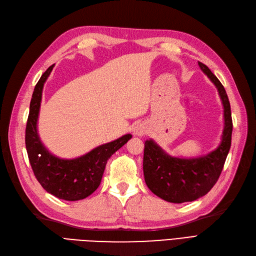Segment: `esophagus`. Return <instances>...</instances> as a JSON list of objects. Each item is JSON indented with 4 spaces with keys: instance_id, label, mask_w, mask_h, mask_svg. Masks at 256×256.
Instances as JSON below:
<instances>
[{
    "instance_id": "obj_1",
    "label": "esophagus",
    "mask_w": 256,
    "mask_h": 256,
    "mask_svg": "<svg viewBox=\"0 0 256 256\" xmlns=\"http://www.w3.org/2000/svg\"><path fill=\"white\" fill-rule=\"evenodd\" d=\"M146 127L143 125V124H138L134 129V134L136 136H144L146 134Z\"/></svg>"
}]
</instances>
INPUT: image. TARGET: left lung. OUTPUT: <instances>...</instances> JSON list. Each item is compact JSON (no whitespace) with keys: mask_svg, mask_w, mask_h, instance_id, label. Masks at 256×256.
Wrapping results in <instances>:
<instances>
[{"mask_svg":"<svg viewBox=\"0 0 256 256\" xmlns=\"http://www.w3.org/2000/svg\"><path fill=\"white\" fill-rule=\"evenodd\" d=\"M198 66L219 92L224 109V129L220 145L206 156L184 159L168 154L152 138L145 141L143 172L150 190L170 203L192 202L212 190L223 170L232 142L230 106L226 92L206 65Z\"/></svg>","mask_w":256,"mask_h":256,"instance_id":"8db88e82","label":"left lung"}]
</instances>
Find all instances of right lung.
<instances>
[{"mask_svg": "<svg viewBox=\"0 0 256 256\" xmlns=\"http://www.w3.org/2000/svg\"><path fill=\"white\" fill-rule=\"evenodd\" d=\"M50 66L40 76L33 92L26 129V146L30 166L42 187L52 196L65 200H79L90 196L102 182L106 164L112 154L132 136L102 144L74 159H62L52 154L42 143L37 132L42 88L51 74Z\"/></svg>", "mask_w": 256, "mask_h": 256, "instance_id": "1", "label": "right lung"}]
</instances>
